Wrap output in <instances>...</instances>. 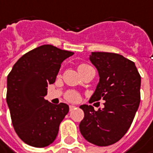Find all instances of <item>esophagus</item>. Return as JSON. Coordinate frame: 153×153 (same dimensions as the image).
Here are the masks:
<instances>
[{
  "label": "esophagus",
  "mask_w": 153,
  "mask_h": 153,
  "mask_svg": "<svg viewBox=\"0 0 153 153\" xmlns=\"http://www.w3.org/2000/svg\"><path fill=\"white\" fill-rule=\"evenodd\" d=\"M75 108V106H74V105H69V110L70 111H72V110H74Z\"/></svg>",
  "instance_id": "34e87169"
}]
</instances>
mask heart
<instances>
[{
	"mask_svg": "<svg viewBox=\"0 0 153 153\" xmlns=\"http://www.w3.org/2000/svg\"><path fill=\"white\" fill-rule=\"evenodd\" d=\"M89 67L90 66L86 65V64H80V65L79 66L78 69L80 70L82 69V68H89ZM66 97H67V99H68V101H71V102H76V101H78V99H79V95H78V93L74 92V91H70V92H68V93L66 95Z\"/></svg>",
	"mask_w": 153,
	"mask_h": 153,
	"instance_id": "heart-1",
	"label": "heart"
}]
</instances>
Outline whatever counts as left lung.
<instances>
[{
    "mask_svg": "<svg viewBox=\"0 0 153 153\" xmlns=\"http://www.w3.org/2000/svg\"><path fill=\"white\" fill-rule=\"evenodd\" d=\"M90 61L97 69L99 82L90 100L103 99V109L91 105L85 113L79 130L90 143L99 146L115 144L129 129L140 102L141 78L134 62L116 53L91 52Z\"/></svg>",
    "mask_w": 153,
    "mask_h": 153,
    "instance_id": "left-lung-1",
    "label": "left lung"
}]
</instances>
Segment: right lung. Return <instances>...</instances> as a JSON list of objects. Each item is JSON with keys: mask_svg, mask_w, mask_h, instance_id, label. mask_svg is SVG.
Returning <instances> with one entry per match:
<instances>
[{"mask_svg": "<svg viewBox=\"0 0 153 153\" xmlns=\"http://www.w3.org/2000/svg\"><path fill=\"white\" fill-rule=\"evenodd\" d=\"M73 55L50 44L42 45L20 57L7 75V103L12 123L25 144L45 147L56 140L69 107L64 103L55 105L44 97L62 62Z\"/></svg>", "mask_w": 153, "mask_h": 153, "instance_id": "right-lung-1", "label": "right lung"}]
</instances>
